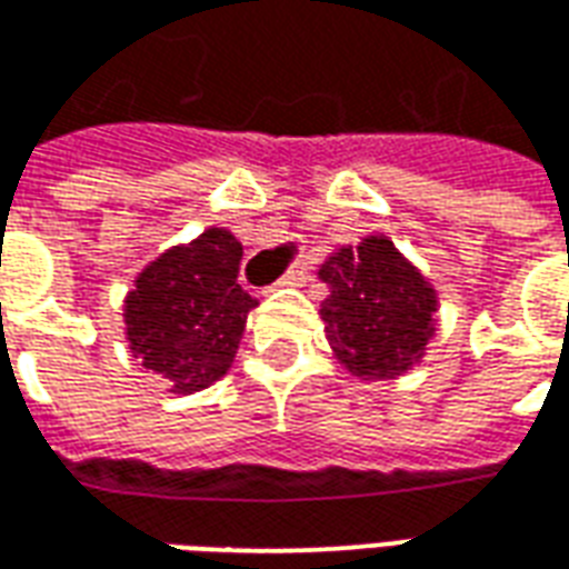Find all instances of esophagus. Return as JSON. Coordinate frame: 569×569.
Instances as JSON below:
<instances>
[{
    "instance_id": "esophagus-1",
    "label": "esophagus",
    "mask_w": 569,
    "mask_h": 569,
    "mask_svg": "<svg viewBox=\"0 0 569 569\" xmlns=\"http://www.w3.org/2000/svg\"><path fill=\"white\" fill-rule=\"evenodd\" d=\"M308 283V271L305 268H292V271H286L280 280H277V286H305Z\"/></svg>"
}]
</instances>
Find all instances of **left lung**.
<instances>
[{
    "label": "left lung",
    "mask_w": 569,
    "mask_h": 569,
    "mask_svg": "<svg viewBox=\"0 0 569 569\" xmlns=\"http://www.w3.org/2000/svg\"><path fill=\"white\" fill-rule=\"evenodd\" d=\"M326 338L362 381H383L420 362L436 332V289L387 237L332 252L320 268Z\"/></svg>",
    "instance_id": "8db88e82"
}]
</instances>
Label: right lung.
Here are the masks:
<instances>
[{"label": "right lung", "instance_id": "obj_1", "mask_svg": "<svg viewBox=\"0 0 569 569\" xmlns=\"http://www.w3.org/2000/svg\"><path fill=\"white\" fill-rule=\"evenodd\" d=\"M240 259L237 237L210 228L151 261L124 301L130 350L173 393H198L234 362L247 313L259 305L237 283Z\"/></svg>", "mask_w": 569, "mask_h": 569}]
</instances>
